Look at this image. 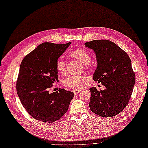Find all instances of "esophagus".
<instances>
[{"instance_id": "esophagus-1", "label": "esophagus", "mask_w": 148, "mask_h": 148, "mask_svg": "<svg viewBox=\"0 0 148 148\" xmlns=\"http://www.w3.org/2000/svg\"><path fill=\"white\" fill-rule=\"evenodd\" d=\"M80 92V90H73V92L75 95L79 93Z\"/></svg>"}]
</instances>
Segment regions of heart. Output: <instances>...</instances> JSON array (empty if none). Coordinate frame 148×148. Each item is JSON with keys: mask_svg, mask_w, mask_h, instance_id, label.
Segmentation results:
<instances>
[{"mask_svg": "<svg viewBox=\"0 0 148 148\" xmlns=\"http://www.w3.org/2000/svg\"><path fill=\"white\" fill-rule=\"evenodd\" d=\"M69 56L80 63L84 64L86 68L90 66V55L86 50L84 49H77L71 51ZM57 71L61 74H65L66 72V64L65 61L59 60L56 64ZM87 78L85 76H70L63 81L65 86L73 89H80L84 86L85 82Z\"/></svg>", "mask_w": 148, "mask_h": 148, "instance_id": "1", "label": "heart"}]
</instances>
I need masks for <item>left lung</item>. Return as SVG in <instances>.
Returning a JSON list of instances; mask_svg holds the SVG:
<instances>
[{
	"instance_id": "8db88e82",
	"label": "left lung",
	"mask_w": 148,
	"mask_h": 148,
	"mask_svg": "<svg viewBox=\"0 0 148 148\" xmlns=\"http://www.w3.org/2000/svg\"><path fill=\"white\" fill-rule=\"evenodd\" d=\"M85 46L96 53L98 66L93 80L106 87L98 91L90 88L89 106L97 115L111 117L122 112L130 99L135 82L130 57L115 43L109 40H94Z\"/></svg>"
}]
</instances>
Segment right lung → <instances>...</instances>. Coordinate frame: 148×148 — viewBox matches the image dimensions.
I'll return each instance as SVG.
<instances>
[{
  "instance_id": "right-lung-1",
  "label": "right lung",
  "mask_w": 148,
  "mask_h": 148,
  "mask_svg": "<svg viewBox=\"0 0 148 148\" xmlns=\"http://www.w3.org/2000/svg\"><path fill=\"white\" fill-rule=\"evenodd\" d=\"M71 42L55 44L44 42L21 61L16 81V91L22 105L33 118L52 123L67 112L74 93L64 88L49 92L58 81L56 64Z\"/></svg>"
}]
</instances>
